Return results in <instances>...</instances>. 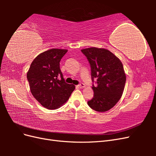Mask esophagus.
Instances as JSON below:
<instances>
[{"label":"esophagus","mask_w":156,"mask_h":156,"mask_svg":"<svg viewBox=\"0 0 156 156\" xmlns=\"http://www.w3.org/2000/svg\"><path fill=\"white\" fill-rule=\"evenodd\" d=\"M78 87H79V88H84L85 87V84H84V83H80L79 85H78Z\"/></svg>","instance_id":"1"}]
</instances>
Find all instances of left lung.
<instances>
[{"label":"left lung","instance_id":"left-lung-1","mask_svg":"<svg viewBox=\"0 0 156 156\" xmlns=\"http://www.w3.org/2000/svg\"><path fill=\"white\" fill-rule=\"evenodd\" d=\"M91 68V77L96 79L92 85L94 97L88 105L94 111L105 112L114 107L123 94L126 76L122 63L111 51L90 48L81 50Z\"/></svg>","mask_w":156,"mask_h":156}]
</instances>
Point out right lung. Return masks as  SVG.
Instances as JSON below:
<instances>
[{
	"label": "right lung",
	"mask_w": 156,
	"mask_h": 156,
	"mask_svg": "<svg viewBox=\"0 0 156 156\" xmlns=\"http://www.w3.org/2000/svg\"><path fill=\"white\" fill-rule=\"evenodd\" d=\"M66 49H51L37 55L27 74L32 94L48 109H56L68 101L75 90L65 82L60 69L61 59Z\"/></svg>",
	"instance_id": "obj_1"
}]
</instances>
